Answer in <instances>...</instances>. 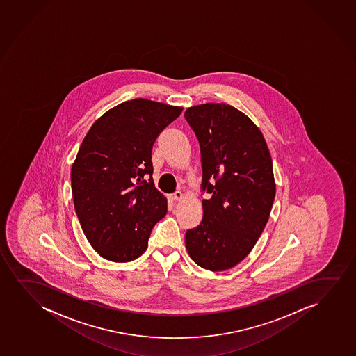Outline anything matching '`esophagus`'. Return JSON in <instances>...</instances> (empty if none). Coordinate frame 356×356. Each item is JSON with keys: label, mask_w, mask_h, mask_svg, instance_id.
<instances>
[{"label": "esophagus", "mask_w": 356, "mask_h": 356, "mask_svg": "<svg viewBox=\"0 0 356 356\" xmlns=\"http://www.w3.org/2000/svg\"><path fill=\"white\" fill-rule=\"evenodd\" d=\"M183 199V194H181V191H176L175 194L172 195V200H175V201H178V200Z\"/></svg>", "instance_id": "34e87169"}]
</instances>
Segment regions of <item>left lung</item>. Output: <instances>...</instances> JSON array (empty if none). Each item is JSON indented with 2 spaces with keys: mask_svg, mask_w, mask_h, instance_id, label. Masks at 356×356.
<instances>
[{
  "mask_svg": "<svg viewBox=\"0 0 356 356\" xmlns=\"http://www.w3.org/2000/svg\"><path fill=\"white\" fill-rule=\"evenodd\" d=\"M184 118L197 138L204 217L185 232L190 258L211 271L243 261L266 228L275 199L273 161L259 128L225 103L191 106Z\"/></svg>",
  "mask_w": 356,
  "mask_h": 356,
  "instance_id": "1",
  "label": "left lung"
}]
</instances>
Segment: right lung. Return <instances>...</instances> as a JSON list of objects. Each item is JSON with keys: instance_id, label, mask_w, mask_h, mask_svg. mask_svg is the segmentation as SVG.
Returning a JSON list of instances; mask_svg holds the SVG:
<instances>
[{"instance_id": "obj_1", "label": "right lung", "mask_w": 356, "mask_h": 356, "mask_svg": "<svg viewBox=\"0 0 356 356\" xmlns=\"http://www.w3.org/2000/svg\"><path fill=\"white\" fill-rule=\"evenodd\" d=\"M183 108L127 100L102 115L72 167L74 206L90 246L108 261L142 256L167 200L152 180V145Z\"/></svg>"}]
</instances>
